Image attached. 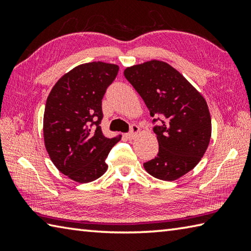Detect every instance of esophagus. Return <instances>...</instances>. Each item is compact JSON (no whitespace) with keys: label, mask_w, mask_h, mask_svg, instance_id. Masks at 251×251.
<instances>
[{"label":"esophagus","mask_w":251,"mask_h":251,"mask_svg":"<svg viewBox=\"0 0 251 251\" xmlns=\"http://www.w3.org/2000/svg\"><path fill=\"white\" fill-rule=\"evenodd\" d=\"M138 134H139V127L134 124V125L130 126V131H129V133L126 134V137L128 139H134Z\"/></svg>","instance_id":"esophagus-1"}]
</instances>
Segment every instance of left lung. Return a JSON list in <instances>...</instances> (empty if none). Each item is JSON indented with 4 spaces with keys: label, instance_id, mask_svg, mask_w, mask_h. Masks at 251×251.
Returning a JSON list of instances; mask_svg holds the SVG:
<instances>
[{
    "label": "left lung",
    "instance_id": "8db88e82",
    "mask_svg": "<svg viewBox=\"0 0 251 251\" xmlns=\"http://www.w3.org/2000/svg\"><path fill=\"white\" fill-rule=\"evenodd\" d=\"M124 75L145 101L151 116L163 117L154 127L158 154L144 168L161 180L178 179L196 166L209 145L211 118L206 100L166 62L152 59L127 67Z\"/></svg>",
    "mask_w": 251,
    "mask_h": 251
}]
</instances>
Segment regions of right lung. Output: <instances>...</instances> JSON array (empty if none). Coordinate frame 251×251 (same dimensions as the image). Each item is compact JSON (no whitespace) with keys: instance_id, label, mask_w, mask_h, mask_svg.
<instances>
[{"instance_id":"add662e5","label":"right lung","mask_w":251,"mask_h":251,"mask_svg":"<svg viewBox=\"0 0 251 251\" xmlns=\"http://www.w3.org/2000/svg\"><path fill=\"white\" fill-rule=\"evenodd\" d=\"M120 67L85 63L63 75L46 100L45 148L59 172L72 180L90 182L107 171L106 157L122 136L107 138L100 128L101 100Z\"/></svg>"}]
</instances>
